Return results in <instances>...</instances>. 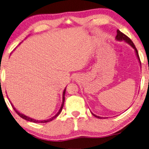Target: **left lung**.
I'll list each match as a JSON object with an SVG mask.
<instances>
[{"mask_svg":"<svg viewBox=\"0 0 149 149\" xmlns=\"http://www.w3.org/2000/svg\"><path fill=\"white\" fill-rule=\"evenodd\" d=\"M116 33H117V35H116V37H115V39H116V41H125L126 43H127V44H129L130 45L131 47H132L133 49H134V52H135V54H136V56L137 57V58H138V62H139L140 65H141V63H140V57H139V55H138V50H137L136 47H135V45L134 44V43L132 42V41L131 40V39L129 38V37H127L125 35H124L123 33H121L119 30H117V31H116ZM91 113H92V114L93 115V116H95V117L97 118H102L104 117H102V116H97V115H95V114H93V113L91 112ZM106 118V117H105Z\"/></svg>","mask_w":149,"mask_h":149,"instance_id":"1","label":"left lung"}]
</instances>
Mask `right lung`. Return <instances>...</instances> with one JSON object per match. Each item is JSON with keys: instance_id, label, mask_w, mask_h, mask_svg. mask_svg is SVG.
I'll list each match as a JSON object with an SVG mask.
<instances>
[{"instance_id": "obj_1", "label": "right lung", "mask_w": 149, "mask_h": 149, "mask_svg": "<svg viewBox=\"0 0 149 149\" xmlns=\"http://www.w3.org/2000/svg\"><path fill=\"white\" fill-rule=\"evenodd\" d=\"M21 43H22V42H21ZM65 92H66V88H65V90H64V91H63V102H62V104H61V106L60 109H59L58 112H57L56 114H55L54 116H52V117H51V118H47V119H45V120H37V119H35V118H31V117H29V116H26V115H25V114H22V113L19 112V111L17 110L16 108H15L14 106H13L12 103L11 102V101H9V102H11V106H12L13 108V110H15V112H16L17 114H18L19 116H20V117H22V118H24V120H28V121H30V122L37 123H47V122L52 121V120H54V118H56L57 117V116H58L59 114H60V113L61 112V111H62V109H63V105H64V102H65Z\"/></svg>"}]
</instances>
